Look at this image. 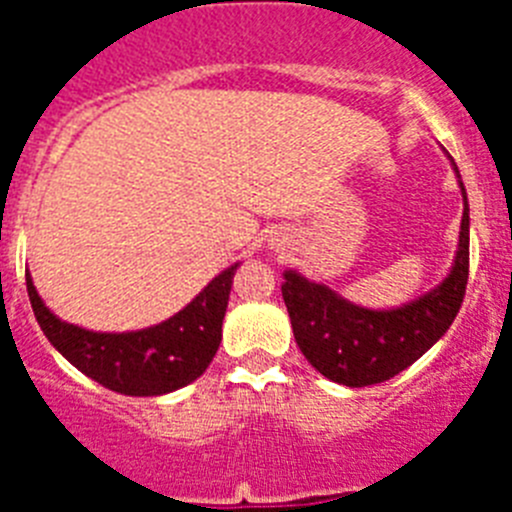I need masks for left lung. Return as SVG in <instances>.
<instances>
[{"label":"left lung","mask_w":512,"mask_h":512,"mask_svg":"<svg viewBox=\"0 0 512 512\" xmlns=\"http://www.w3.org/2000/svg\"><path fill=\"white\" fill-rule=\"evenodd\" d=\"M454 164V161H451ZM459 176V169H456ZM459 248L454 266L438 287L392 310H369L297 271H284L282 297L295 341L323 377L346 387L387 382L438 341L454 323L469 279V205L461 184Z\"/></svg>","instance_id":"obj_1"}]
</instances>
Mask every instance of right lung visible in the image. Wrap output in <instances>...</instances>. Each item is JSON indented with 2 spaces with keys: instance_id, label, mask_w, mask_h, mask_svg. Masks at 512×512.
<instances>
[{
  "instance_id": "right-lung-1",
  "label": "right lung",
  "mask_w": 512,
  "mask_h": 512,
  "mask_svg": "<svg viewBox=\"0 0 512 512\" xmlns=\"http://www.w3.org/2000/svg\"><path fill=\"white\" fill-rule=\"evenodd\" d=\"M238 264L217 274L184 310L164 323L130 333H97L56 318L40 300L33 277L27 295L45 338L89 379L120 395L158 397L205 374L223 341V318Z\"/></svg>"
}]
</instances>
